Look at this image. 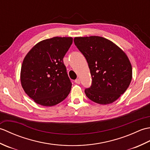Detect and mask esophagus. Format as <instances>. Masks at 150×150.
<instances>
[{
  "label": "esophagus",
  "mask_w": 150,
  "mask_h": 150,
  "mask_svg": "<svg viewBox=\"0 0 150 150\" xmlns=\"http://www.w3.org/2000/svg\"><path fill=\"white\" fill-rule=\"evenodd\" d=\"M75 83L77 84H79L81 83V81H80V79H76V80L75 81Z\"/></svg>",
  "instance_id": "esophagus-1"
}]
</instances>
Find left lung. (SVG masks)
<instances>
[{
	"label": "left lung",
	"instance_id": "8db88e82",
	"mask_svg": "<svg viewBox=\"0 0 150 150\" xmlns=\"http://www.w3.org/2000/svg\"><path fill=\"white\" fill-rule=\"evenodd\" d=\"M74 43L85 57L90 70L92 83L85 89L86 96L99 104L113 103L132 81V67L126 54L102 37H75Z\"/></svg>",
	"mask_w": 150,
	"mask_h": 150
}]
</instances>
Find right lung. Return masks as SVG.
Returning <instances> with one entry per match:
<instances>
[{
  "instance_id": "add662e5",
  "label": "right lung",
  "mask_w": 150,
  "mask_h": 150,
  "mask_svg": "<svg viewBox=\"0 0 150 150\" xmlns=\"http://www.w3.org/2000/svg\"><path fill=\"white\" fill-rule=\"evenodd\" d=\"M72 42V37L43 40L24 57L21 71V85L35 103L44 106H55L69 95L72 84L63 58Z\"/></svg>"
}]
</instances>
